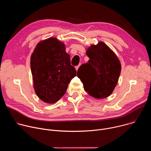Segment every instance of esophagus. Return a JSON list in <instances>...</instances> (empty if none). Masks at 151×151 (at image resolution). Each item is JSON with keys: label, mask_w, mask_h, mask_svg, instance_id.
Instances as JSON below:
<instances>
[{"label": "esophagus", "mask_w": 151, "mask_h": 151, "mask_svg": "<svg viewBox=\"0 0 151 151\" xmlns=\"http://www.w3.org/2000/svg\"><path fill=\"white\" fill-rule=\"evenodd\" d=\"M79 67V65H78V66H76L75 67V68H76V70H78V69Z\"/></svg>", "instance_id": "34e87169"}]
</instances>
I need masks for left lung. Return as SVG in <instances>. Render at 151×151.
Masks as SVG:
<instances>
[{
    "mask_svg": "<svg viewBox=\"0 0 151 151\" xmlns=\"http://www.w3.org/2000/svg\"><path fill=\"white\" fill-rule=\"evenodd\" d=\"M86 54L90 58L77 72L84 90L96 99L109 96L117 84L121 70V63L115 53L103 42L92 45Z\"/></svg>",
    "mask_w": 151,
    "mask_h": 151,
    "instance_id": "8db88e82",
    "label": "left lung"
}]
</instances>
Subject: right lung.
<instances>
[{
    "instance_id": "right-lung-1",
    "label": "right lung",
    "mask_w": 151,
    "mask_h": 151,
    "mask_svg": "<svg viewBox=\"0 0 151 151\" xmlns=\"http://www.w3.org/2000/svg\"><path fill=\"white\" fill-rule=\"evenodd\" d=\"M65 45L55 37L39 42L31 56V71L37 96L47 103L57 102L76 76Z\"/></svg>"
}]
</instances>
